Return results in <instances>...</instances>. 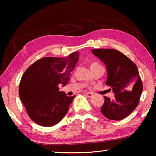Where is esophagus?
<instances>
[{
    "mask_svg": "<svg viewBox=\"0 0 156 156\" xmlns=\"http://www.w3.org/2000/svg\"><path fill=\"white\" fill-rule=\"evenodd\" d=\"M86 95L89 98H91L94 96V94L91 93V92H87L86 93Z\"/></svg>",
    "mask_w": 156,
    "mask_h": 156,
    "instance_id": "1",
    "label": "esophagus"
}]
</instances>
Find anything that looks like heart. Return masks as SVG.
Listing matches in <instances>:
<instances>
[{"instance_id": "obj_1", "label": "heart", "mask_w": 156, "mask_h": 156, "mask_svg": "<svg viewBox=\"0 0 156 156\" xmlns=\"http://www.w3.org/2000/svg\"><path fill=\"white\" fill-rule=\"evenodd\" d=\"M98 64H99V63H98V62H93V63H92L91 65H98Z\"/></svg>"}]
</instances>
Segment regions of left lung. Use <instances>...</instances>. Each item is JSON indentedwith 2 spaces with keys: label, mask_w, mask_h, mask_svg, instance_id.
<instances>
[{
  "label": "left lung",
  "mask_w": 156,
  "mask_h": 156,
  "mask_svg": "<svg viewBox=\"0 0 156 156\" xmlns=\"http://www.w3.org/2000/svg\"><path fill=\"white\" fill-rule=\"evenodd\" d=\"M91 51L106 65L107 78L105 83L112 87L115 94L113 100L104 97L101 112L109 120H122L138 106L142 92L137 66L127 56L114 49H97Z\"/></svg>",
  "instance_id": "8db88e82"
}]
</instances>
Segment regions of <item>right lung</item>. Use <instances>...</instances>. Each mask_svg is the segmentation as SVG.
Returning <instances> with one entry per match:
<instances>
[{"label":"right lung","mask_w":156,"mask_h":156,"mask_svg":"<svg viewBox=\"0 0 156 156\" xmlns=\"http://www.w3.org/2000/svg\"><path fill=\"white\" fill-rule=\"evenodd\" d=\"M79 51L64 58L44 57L34 62L23 75L19 96L29 116L43 126H51L67 114L75 96L59 91L66 85L79 60Z\"/></svg>","instance_id":"right-lung-1"}]
</instances>
